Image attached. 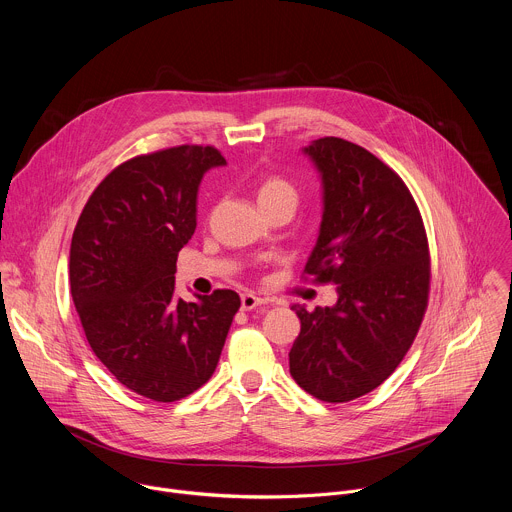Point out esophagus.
Returning <instances> with one entry per match:
<instances>
[{
    "mask_svg": "<svg viewBox=\"0 0 512 512\" xmlns=\"http://www.w3.org/2000/svg\"><path fill=\"white\" fill-rule=\"evenodd\" d=\"M265 304V300L263 298H257L255 294H243L241 296V308L245 310V312H251V310H255V308H259V306H263Z\"/></svg>",
    "mask_w": 512,
    "mask_h": 512,
    "instance_id": "34e87169",
    "label": "esophagus"
}]
</instances>
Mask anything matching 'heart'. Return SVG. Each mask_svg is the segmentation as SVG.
Listing matches in <instances>:
<instances>
[{"label":"heart","instance_id":"1","mask_svg":"<svg viewBox=\"0 0 512 512\" xmlns=\"http://www.w3.org/2000/svg\"><path fill=\"white\" fill-rule=\"evenodd\" d=\"M257 200L261 206H269V204H281L287 202L291 206H296L298 202V190L294 188V184L287 182L281 176H269L261 182L259 190H257Z\"/></svg>","mask_w":512,"mask_h":512}]
</instances>
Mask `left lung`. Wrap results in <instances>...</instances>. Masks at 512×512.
Returning <instances> with one entry per match:
<instances>
[{
  "instance_id": "obj_1",
  "label": "left lung",
  "mask_w": 512,
  "mask_h": 512,
  "mask_svg": "<svg viewBox=\"0 0 512 512\" xmlns=\"http://www.w3.org/2000/svg\"><path fill=\"white\" fill-rule=\"evenodd\" d=\"M322 174L324 214L304 275L334 283L332 308L296 310L289 373L310 395L346 403L387 381L411 348L429 300V247L405 182L340 137L304 148Z\"/></svg>"
}]
</instances>
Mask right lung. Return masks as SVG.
<instances>
[{"instance_id": "obj_1", "label": "right lung", "mask_w": 512, "mask_h": 512, "mask_svg": "<svg viewBox=\"0 0 512 512\" xmlns=\"http://www.w3.org/2000/svg\"><path fill=\"white\" fill-rule=\"evenodd\" d=\"M225 164L212 145L135 156L95 188L72 233L70 294L95 356L129 391L158 403L180 401L212 377L241 308L233 289L198 302L174 294L200 180Z\"/></svg>"}]
</instances>
